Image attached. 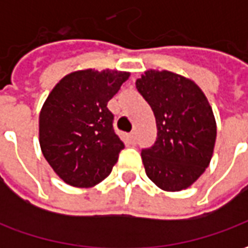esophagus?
<instances>
[{
  "label": "esophagus",
  "mask_w": 248,
  "mask_h": 248,
  "mask_svg": "<svg viewBox=\"0 0 248 248\" xmlns=\"http://www.w3.org/2000/svg\"><path fill=\"white\" fill-rule=\"evenodd\" d=\"M127 140H129V142L131 145H135V142H137V135H135V133H130V134L127 135Z\"/></svg>",
  "instance_id": "obj_1"
}]
</instances>
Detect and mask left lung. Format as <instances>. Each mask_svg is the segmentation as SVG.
I'll return each mask as SVG.
<instances>
[{
    "label": "left lung",
    "mask_w": 248,
    "mask_h": 248,
    "mask_svg": "<svg viewBox=\"0 0 248 248\" xmlns=\"http://www.w3.org/2000/svg\"><path fill=\"white\" fill-rule=\"evenodd\" d=\"M135 86L158 130L154 145L140 153L147 177L165 191L187 188L213 156L217 124L207 98L194 82L166 70H147Z\"/></svg>",
    "instance_id": "8db88e82"
}]
</instances>
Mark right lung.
Instances as JSON below:
<instances>
[{
    "label": "right lung",
    "instance_id": "add662e5",
    "mask_svg": "<svg viewBox=\"0 0 248 248\" xmlns=\"http://www.w3.org/2000/svg\"><path fill=\"white\" fill-rule=\"evenodd\" d=\"M129 73L74 71L51 90L40 113V145L51 169L63 182L92 187L102 182L124 145L114 130L108 102Z\"/></svg>",
    "mask_w": 248,
    "mask_h": 248
}]
</instances>
